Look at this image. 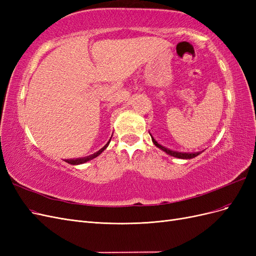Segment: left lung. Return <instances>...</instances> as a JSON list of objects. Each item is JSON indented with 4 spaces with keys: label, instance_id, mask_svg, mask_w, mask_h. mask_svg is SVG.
<instances>
[{
    "label": "left lung",
    "instance_id": "left-lung-1",
    "mask_svg": "<svg viewBox=\"0 0 256 256\" xmlns=\"http://www.w3.org/2000/svg\"><path fill=\"white\" fill-rule=\"evenodd\" d=\"M152 136V134H150ZM152 143L156 145L158 148H160L161 150L166 152L168 154H170V156H173V157H176V158H180V159H192L194 158L196 156H198V154L202 152H175V150H168L166 148V147L160 145L154 138L152 136Z\"/></svg>",
    "mask_w": 256,
    "mask_h": 256
}]
</instances>
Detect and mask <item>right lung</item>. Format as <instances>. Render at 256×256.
<instances>
[{
  "instance_id": "add662e5",
  "label": "right lung",
  "mask_w": 256,
  "mask_h": 256,
  "mask_svg": "<svg viewBox=\"0 0 256 256\" xmlns=\"http://www.w3.org/2000/svg\"><path fill=\"white\" fill-rule=\"evenodd\" d=\"M109 143H110V141L108 142L102 150H99L97 152H95V154H90V156H88V157H84V158H76V159H67V160H65L67 164H72V166H76V164H85V162H88V161H90V160H92V159H94V158H96L97 156H99L100 154H102L106 147H108V145H109Z\"/></svg>"
}]
</instances>
